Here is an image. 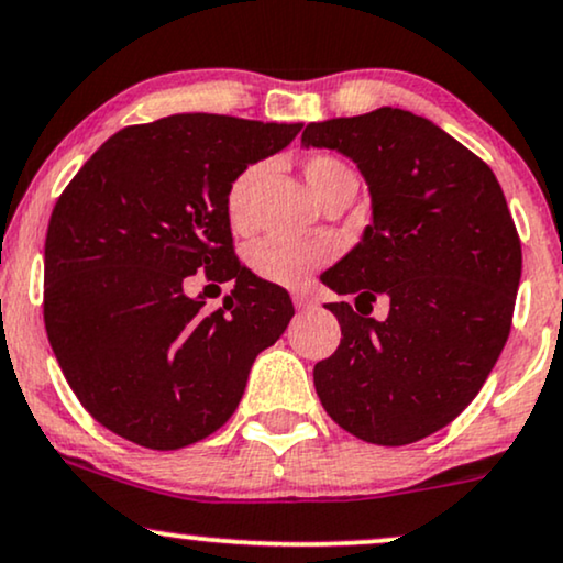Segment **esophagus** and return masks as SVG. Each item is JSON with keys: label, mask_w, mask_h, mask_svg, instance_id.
Wrapping results in <instances>:
<instances>
[{"label": "esophagus", "mask_w": 563, "mask_h": 563, "mask_svg": "<svg viewBox=\"0 0 563 563\" xmlns=\"http://www.w3.org/2000/svg\"><path fill=\"white\" fill-rule=\"evenodd\" d=\"M294 303H296V309H309V307H314V296L303 294V290H296Z\"/></svg>", "instance_id": "1"}]
</instances>
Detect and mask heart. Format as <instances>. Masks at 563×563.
<instances>
[{"instance_id": "heart-1", "label": "heart", "mask_w": 563, "mask_h": 563, "mask_svg": "<svg viewBox=\"0 0 563 563\" xmlns=\"http://www.w3.org/2000/svg\"><path fill=\"white\" fill-rule=\"evenodd\" d=\"M264 175V165H249L235 175L225 194V212L230 225L243 230L252 217V196L260 178ZM303 178H307L311 194L317 201L333 194L343 183L356 180L346 162L330 154H314L303 162ZM335 249L330 241H290V239H262L252 243L246 260L256 277L273 283V286H303L322 264L333 260Z\"/></svg>"}]
</instances>
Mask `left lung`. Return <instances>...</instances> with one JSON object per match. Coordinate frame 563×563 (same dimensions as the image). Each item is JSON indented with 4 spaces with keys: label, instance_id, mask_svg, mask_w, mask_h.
<instances>
[{
    "label": "left lung",
    "instance_id": "1",
    "mask_svg": "<svg viewBox=\"0 0 563 563\" xmlns=\"http://www.w3.org/2000/svg\"><path fill=\"white\" fill-rule=\"evenodd\" d=\"M307 146L338 148L372 194V225L322 275L354 303H328L341 346L314 364L333 422L375 445H409L451 424L498 362L511 330L521 243L496 175L406 110L309 123ZM389 301L385 321L371 303Z\"/></svg>",
    "mask_w": 563,
    "mask_h": 563
}]
</instances>
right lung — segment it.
Here are the masks:
<instances>
[{
	"label": "right lung",
	"instance_id": "obj_1",
	"mask_svg": "<svg viewBox=\"0 0 563 563\" xmlns=\"http://www.w3.org/2000/svg\"><path fill=\"white\" fill-rule=\"evenodd\" d=\"M301 123L173 114L104 141L52 209L44 324L67 385L114 435L154 451L228 422L260 351L294 317L290 296L233 252L225 194ZM234 286L207 312L190 275Z\"/></svg>",
	"mask_w": 563,
	"mask_h": 563
}]
</instances>
